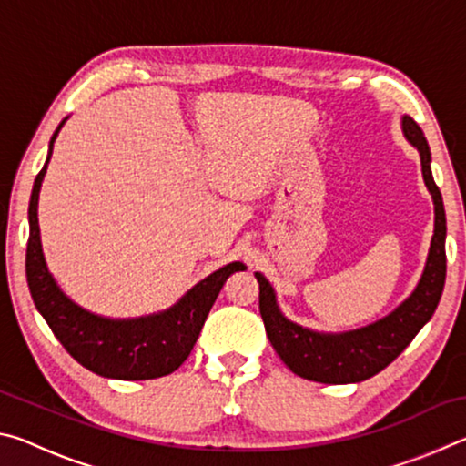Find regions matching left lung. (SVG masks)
<instances>
[{
	"mask_svg": "<svg viewBox=\"0 0 466 466\" xmlns=\"http://www.w3.org/2000/svg\"><path fill=\"white\" fill-rule=\"evenodd\" d=\"M405 137L420 149L421 172L433 197L436 224L421 281L411 296L389 317L364 329L341 335H319L289 322L278 309L271 283L261 273L258 279V309L265 322L267 337L283 364L306 380L325 384L361 382L380 372L403 353L421 327L436 312L446 281V214L441 193L433 183L430 168V146L411 116L403 119Z\"/></svg>",
	"mask_w": 466,
	"mask_h": 466,
	"instance_id": "1",
	"label": "left lung"
}]
</instances>
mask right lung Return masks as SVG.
<instances>
[{"mask_svg": "<svg viewBox=\"0 0 466 466\" xmlns=\"http://www.w3.org/2000/svg\"><path fill=\"white\" fill-rule=\"evenodd\" d=\"M63 125V123H61ZM53 133V141L61 129ZM49 149V157H51ZM46 157V162H49ZM46 164L36 175L28 205L30 236L26 248V279L36 310L43 314L53 335L69 356L90 372L116 380H149L160 378L188 358L219 289L234 271H244L242 263H230L197 283L170 310L136 320H110L76 306L46 271L41 234H38V191Z\"/></svg>", "mask_w": 466, "mask_h": 466, "instance_id": "add662e5", "label": "right lung"}]
</instances>
